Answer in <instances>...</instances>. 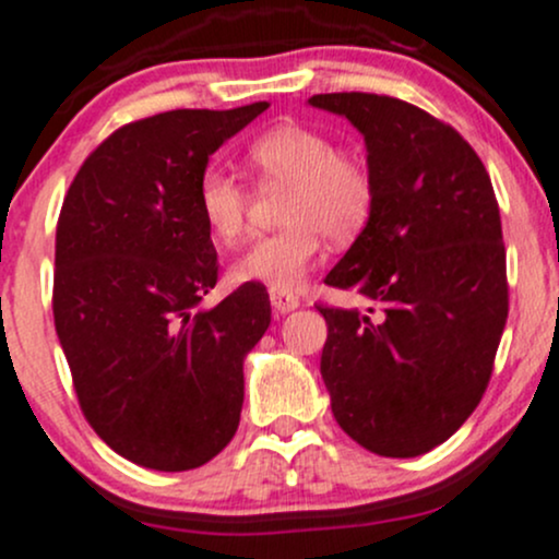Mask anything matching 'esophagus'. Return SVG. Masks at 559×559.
I'll use <instances>...</instances> for the list:
<instances>
[{
  "mask_svg": "<svg viewBox=\"0 0 559 559\" xmlns=\"http://www.w3.org/2000/svg\"><path fill=\"white\" fill-rule=\"evenodd\" d=\"M270 305H273L275 312H292L299 308V299L294 297V294L270 289Z\"/></svg>",
  "mask_w": 559,
  "mask_h": 559,
  "instance_id": "esophagus-1",
  "label": "esophagus"
}]
</instances>
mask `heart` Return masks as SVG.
<instances>
[{
	"instance_id": "heart-1",
	"label": "heart",
	"mask_w": 559,
	"mask_h": 559,
	"mask_svg": "<svg viewBox=\"0 0 559 559\" xmlns=\"http://www.w3.org/2000/svg\"><path fill=\"white\" fill-rule=\"evenodd\" d=\"M247 158L262 186L289 188L281 201L286 228L249 243L233 260L230 275L238 284L297 292L321 257L323 236L347 243L366 228L373 210L371 169L336 148L329 134L302 124L260 134ZM199 210L217 241L236 243L247 225L249 190L233 171L212 164L199 177Z\"/></svg>"
}]
</instances>
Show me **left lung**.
Listing matches in <instances>:
<instances>
[{
	"instance_id": "obj_1",
	"label": "left lung",
	"mask_w": 559,
	"mask_h": 559,
	"mask_svg": "<svg viewBox=\"0 0 559 559\" xmlns=\"http://www.w3.org/2000/svg\"><path fill=\"white\" fill-rule=\"evenodd\" d=\"M308 103L364 134L373 177L369 223L326 275L371 308L318 305L331 411L371 453L419 456L467 421L493 371L509 312L493 186L467 140L411 103L369 92Z\"/></svg>"
}]
</instances>
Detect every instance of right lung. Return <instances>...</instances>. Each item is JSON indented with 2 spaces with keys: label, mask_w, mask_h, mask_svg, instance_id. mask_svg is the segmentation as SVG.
<instances>
[{
  "label": "right lung",
  "mask_w": 559,
  "mask_h": 559,
  "mask_svg": "<svg viewBox=\"0 0 559 559\" xmlns=\"http://www.w3.org/2000/svg\"><path fill=\"white\" fill-rule=\"evenodd\" d=\"M265 108L132 121L90 153L60 210L55 331L92 429L140 467L195 469L238 429L243 358L270 326V299L243 284L199 308L217 284L199 177Z\"/></svg>",
  "instance_id": "1"
}]
</instances>
